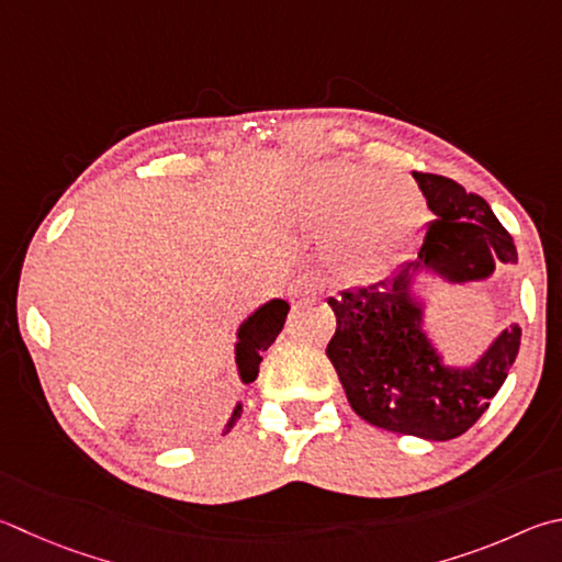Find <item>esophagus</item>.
Here are the masks:
<instances>
[{"label": "esophagus", "instance_id": "1", "mask_svg": "<svg viewBox=\"0 0 562 562\" xmlns=\"http://www.w3.org/2000/svg\"><path fill=\"white\" fill-rule=\"evenodd\" d=\"M288 294H290V300H292L294 304L310 302V300L316 297V294H319V284H316L314 280H310V278H300V280H294V282L290 284Z\"/></svg>", "mask_w": 562, "mask_h": 562}]
</instances>
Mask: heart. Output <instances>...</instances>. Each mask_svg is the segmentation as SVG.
Masks as SVG:
<instances>
[{
    "label": "heart",
    "mask_w": 562,
    "mask_h": 562,
    "mask_svg": "<svg viewBox=\"0 0 562 562\" xmlns=\"http://www.w3.org/2000/svg\"><path fill=\"white\" fill-rule=\"evenodd\" d=\"M280 216L294 231L331 228L339 268L351 278H373L411 246L425 221V203L403 177L324 159L294 171L282 191Z\"/></svg>",
    "instance_id": "1"
}]
</instances>
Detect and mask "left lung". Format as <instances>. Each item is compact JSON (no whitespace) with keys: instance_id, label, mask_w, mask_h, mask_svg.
<instances>
[{"instance_id":"1","label":"left lung","mask_w":562,"mask_h":562,"mask_svg":"<svg viewBox=\"0 0 562 562\" xmlns=\"http://www.w3.org/2000/svg\"><path fill=\"white\" fill-rule=\"evenodd\" d=\"M435 221L417 258L371 288L329 300L336 331L326 344L353 413L395 435L452 440L464 435L506 381L521 346V326L496 336L469 369H450L423 331L415 278L432 272L450 282L486 280L496 262H516V246L488 203L457 181L413 171Z\"/></svg>"}]
</instances>
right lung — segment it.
<instances>
[{"instance_id": "obj_1", "label": "right lung", "mask_w": 562, "mask_h": 562, "mask_svg": "<svg viewBox=\"0 0 562 562\" xmlns=\"http://www.w3.org/2000/svg\"><path fill=\"white\" fill-rule=\"evenodd\" d=\"M288 312H290L288 302L270 300L268 304H262L260 310H255L248 319L240 324L238 344H236V363H238V373H240L243 383H252L255 379H258V369L262 361L260 353L268 351V346L278 339V334L284 326V319H288ZM240 411H243V405L238 403L223 435L233 430V425H236L240 417Z\"/></svg>"}]
</instances>
